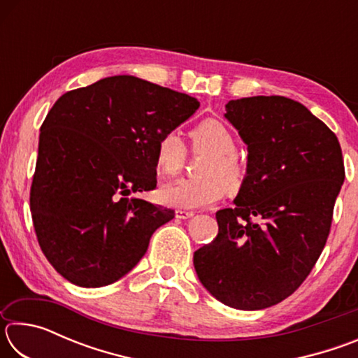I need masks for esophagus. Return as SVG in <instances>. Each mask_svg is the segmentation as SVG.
Here are the masks:
<instances>
[{"instance_id":"obj_1","label":"esophagus","mask_w":358,"mask_h":358,"mask_svg":"<svg viewBox=\"0 0 358 358\" xmlns=\"http://www.w3.org/2000/svg\"><path fill=\"white\" fill-rule=\"evenodd\" d=\"M175 216H177L178 220H189V217H192V216H194V211L177 210V211H175Z\"/></svg>"}]
</instances>
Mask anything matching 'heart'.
Masks as SVG:
<instances>
[{"mask_svg": "<svg viewBox=\"0 0 358 358\" xmlns=\"http://www.w3.org/2000/svg\"><path fill=\"white\" fill-rule=\"evenodd\" d=\"M192 153L207 155L197 169V178L178 180L159 191V201L175 208H202L222 197L224 189L235 192L243 185V167L237 159L238 145L232 132L220 120L208 118L191 131ZM186 147L177 131L159 137L155 151L156 171L162 177H175L183 171Z\"/></svg>", "mask_w": 358, "mask_h": 358, "instance_id": "1", "label": "heart"}]
</instances>
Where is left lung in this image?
<instances>
[{
  "label": "left lung",
  "mask_w": 358,
  "mask_h": 358,
  "mask_svg": "<svg viewBox=\"0 0 358 358\" xmlns=\"http://www.w3.org/2000/svg\"><path fill=\"white\" fill-rule=\"evenodd\" d=\"M226 110L248 145V172L235 207L216 211L217 235L194 252V268L224 305L264 310L316 265L346 177L343 153L330 128L294 99L252 96Z\"/></svg>",
  "instance_id": "obj_1"
}]
</instances>
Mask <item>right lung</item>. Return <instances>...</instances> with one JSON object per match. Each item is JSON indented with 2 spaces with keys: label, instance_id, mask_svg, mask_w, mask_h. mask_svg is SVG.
Masks as SVG:
<instances>
[{
  "label": "right lung",
  "instance_id": "1",
  "mask_svg": "<svg viewBox=\"0 0 358 358\" xmlns=\"http://www.w3.org/2000/svg\"><path fill=\"white\" fill-rule=\"evenodd\" d=\"M199 106L132 76L106 77L53 104L41 126L29 208L42 252L69 282L118 281L173 220V210L128 196L155 189L157 141Z\"/></svg>",
  "mask_w": 358,
  "mask_h": 358
}]
</instances>
